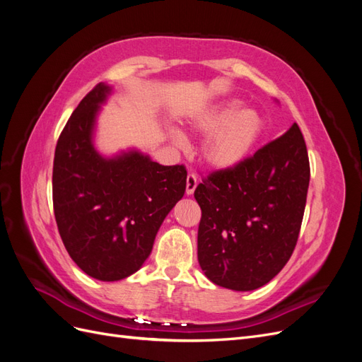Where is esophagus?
Instances as JSON below:
<instances>
[{"instance_id": "34e87169", "label": "esophagus", "mask_w": 362, "mask_h": 362, "mask_svg": "<svg viewBox=\"0 0 362 362\" xmlns=\"http://www.w3.org/2000/svg\"><path fill=\"white\" fill-rule=\"evenodd\" d=\"M198 182H199L198 177H196L194 173H189L187 175V181H185V193L193 194V192L196 189V185H198Z\"/></svg>"}]
</instances>
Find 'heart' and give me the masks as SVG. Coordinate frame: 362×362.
Segmentation results:
<instances>
[{
    "label": "heart",
    "instance_id": "1",
    "mask_svg": "<svg viewBox=\"0 0 362 362\" xmlns=\"http://www.w3.org/2000/svg\"><path fill=\"white\" fill-rule=\"evenodd\" d=\"M202 134V157L214 169L234 168L243 161L261 137L264 122L255 108H242V101H225L202 113L194 122ZM178 145L184 144L180 133H173Z\"/></svg>",
    "mask_w": 362,
    "mask_h": 362
}]
</instances>
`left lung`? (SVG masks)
Returning <instances> with one entry per match:
<instances>
[{"mask_svg": "<svg viewBox=\"0 0 362 362\" xmlns=\"http://www.w3.org/2000/svg\"><path fill=\"white\" fill-rule=\"evenodd\" d=\"M308 185V151L298 124L237 166L202 178L194 199L202 211L198 259L205 276L235 291L275 278L298 243Z\"/></svg>", "mask_w": 362, "mask_h": 362, "instance_id": "left-lung-1", "label": "left lung"}]
</instances>
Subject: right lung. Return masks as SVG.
I'll use <instances>...</instances> for the list:
<instances>
[{
	"instance_id": "obj_1",
	"label": "right lung",
	"mask_w": 362,
	"mask_h": 362,
	"mask_svg": "<svg viewBox=\"0 0 362 362\" xmlns=\"http://www.w3.org/2000/svg\"><path fill=\"white\" fill-rule=\"evenodd\" d=\"M108 93L110 87L96 84L64 125L54 154L52 205L75 264L95 279L119 281L149 257L164 217L184 196L187 170L139 152L98 154L92 131Z\"/></svg>"
}]
</instances>
